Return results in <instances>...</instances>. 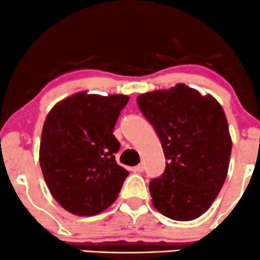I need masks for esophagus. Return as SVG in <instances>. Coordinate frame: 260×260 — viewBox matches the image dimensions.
<instances>
[{
    "label": "esophagus",
    "mask_w": 260,
    "mask_h": 260,
    "mask_svg": "<svg viewBox=\"0 0 260 260\" xmlns=\"http://www.w3.org/2000/svg\"><path fill=\"white\" fill-rule=\"evenodd\" d=\"M132 170L135 173H142L144 170V165L143 164H138V165H136L135 168H132Z\"/></svg>",
    "instance_id": "1"
}]
</instances>
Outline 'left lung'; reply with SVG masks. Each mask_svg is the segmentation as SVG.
<instances>
[{
  "label": "left lung",
  "mask_w": 260,
  "mask_h": 260,
  "mask_svg": "<svg viewBox=\"0 0 260 260\" xmlns=\"http://www.w3.org/2000/svg\"><path fill=\"white\" fill-rule=\"evenodd\" d=\"M153 124L167 167L149 184L152 204L175 221H191L206 212L226 180L232 139L223 108L211 95L176 84L137 98Z\"/></svg>",
  "instance_id": "8db88e82"
}]
</instances>
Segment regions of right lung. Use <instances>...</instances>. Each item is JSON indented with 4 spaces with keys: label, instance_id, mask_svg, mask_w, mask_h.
<instances>
[{
    "label": "right lung",
    "instance_id": "1",
    "mask_svg": "<svg viewBox=\"0 0 260 260\" xmlns=\"http://www.w3.org/2000/svg\"><path fill=\"white\" fill-rule=\"evenodd\" d=\"M125 95L74 93L45 118L39 162L53 198L76 216H95L116 201L127 170L116 162L113 136Z\"/></svg>",
    "mask_w": 260,
    "mask_h": 260
}]
</instances>
